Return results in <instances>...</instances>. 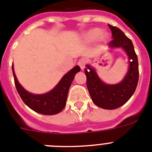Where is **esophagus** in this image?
Here are the masks:
<instances>
[{
  "label": "esophagus",
  "instance_id": "obj_1",
  "mask_svg": "<svg viewBox=\"0 0 152 152\" xmlns=\"http://www.w3.org/2000/svg\"><path fill=\"white\" fill-rule=\"evenodd\" d=\"M87 61L84 59H80L78 61V65L80 67V69L84 70L85 68V64Z\"/></svg>",
  "mask_w": 152,
  "mask_h": 152
}]
</instances>
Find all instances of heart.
Here are the masks:
<instances>
[{
  "mask_svg": "<svg viewBox=\"0 0 152 152\" xmlns=\"http://www.w3.org/2000/svg\"><path fill=\"white\" fill-rule=\"evenodd\" d=\"M103 34V30L99 28H94L91 29L88 33L84 35V38L87 42H93L100 39Z\"/></svg>",
  "mask_w": 152,
  "mask_h": 152,
  "instance_id": "1",
  "label": "heart"
}]
</instances>
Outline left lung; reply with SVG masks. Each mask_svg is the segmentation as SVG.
Instances as JSON below:
<instances>
[{
    "mask_svg": "<svg viewBox=\"0 0 152 152\" xmlns=\"http://www.w3.org/2000/svg\"><path fill=\"white\" fill-rule=\"evenodd\" d=\"M108 26L112 31L113 37L109 45L110 48L124 49L129 60L128 72L117 84L103 83L95 70L88 64L84 72L87 77V87L94 103L105 110H114L124 105L135 92L139 81V62L131 39L119 28L110 24Z\"/></svg>",
    "mask_w": 152,
    "mask_h": 152,
    "instance_id": "1",
    "label": "left lung"
}]
</instances>
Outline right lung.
<instances>
[{
    "instance_id": "add662e5",
    "label": "right lung",
    "mask_w": 152,
    "mask_h": 152,
    "mask_svg": "<svg viewBox=\"0 0 152 152\" xmlns=\"http://www.w3.org/2000/svg\"><path fill=\"white\" fill-rule=\"evenodd\" d=\"M14 83L19 95L24 103L35 112L43 115H55L61 112L66 105L68 93L75 74L80 72L78 65L63 76L58 84L49 93L44 94H33L23 88L17 80L12 64Z\"/></svg>"
}]
</instances>
